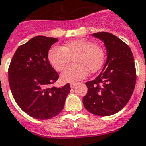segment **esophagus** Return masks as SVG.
Masks as SVG:
<instances>
[{"mask_svg": "<svg viewBox=\"0 0 146 146\" xmlns=\"http://www.w3.org/2000/svg\"><path fill=\"white\" fill-rule=\"evenodd\" d=\"M76 85H77V83H71V84H70V86H71L72 88H74L76 86Z\"/></svg>", "mask_w": 146, "mask_h": 146, "instance_id": "1", "label": "esophagus"}]
</instances>
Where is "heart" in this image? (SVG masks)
I'll use <instances>...</instances> for the list:
<instances>
[{
	"mask_svg": "<svg viewBox=\"0 0 146 146\" xmlns=\"http://www.w3.org/2000/svg\"><path fill=\"white\" fill-rule=\"evenodd\" d=\"M48 61L54 68L61 72L73 59V65L61 74L64 82H75L87 76L88 72L95 73L102 67L106 52L101 46L88 39H76L49 51Z\"/></svg>",
	"mask_w": 146,
	"mask_h": 146,
	"instance_id": "obj_1",
	"label": "heart"
}]
</instances>
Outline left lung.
Returning <instances> with one entry per match:
<instances>
[{
    "label": "left lung",
    "mask_w": 146,
    "mask_h": 146,
    "mask_svg": "<svg viewBox=\"0 0 146 146\" xmlns=\"http://www.w3.org/2000/svg\"><path fill=\"white\" fill-rule=\"evenodd\" d=\"M107 50V60L102 72L93 81L87 82V94L83 105L95 115L108 116L126 106L134 91L136 71L134 58L128 44L108 32H97Z\"/></svg>",
    "instance_id": "1"
}]
</instances>
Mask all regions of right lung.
Returning <instances> with one entry per match:
<instances>
[{
	"instance_id": "right-lung-1",
	"label": "right lung",
	"mask_w": 146,
	"mask_h": 146,
	"mask_svg": "<svg viewBox=\"0 0 146 146\" xmlns=\"http://www.w3.org/2000/svg\"><path fill=\"white\" fill-rule=\"evenodd\" d=\"M57 38L36 36L19 46L8 68L12 95L20 108L38 119H49L63 109L70 92L68 83L61 88L48 87L58 79L48 54Z\"/></svg>"
}]
</instances>
